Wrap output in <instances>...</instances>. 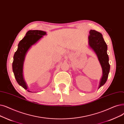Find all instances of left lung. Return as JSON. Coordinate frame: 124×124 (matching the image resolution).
I'll return each mask as SVG.
<instances>
[{"label": "left lung", "mask_w": 124, "mask_h": 124, "mask_svg": "<svg viewBox=\"0 0 124 124\" xmlns=\"http://www.w3.org/2000/svg\"><path fill=\"white\" fill-rule=\"evenodd\" d=\"M89 44L96 54L102 68L103 75L100 80V88L106 82L110 70L109 58L107 54V46L102 34L94 30L90 31Z\"/></svg>", "instance_id": "8db88e82"}]
</instances>
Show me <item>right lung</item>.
I'll list each match as a JSON object with an SVG mask.
<instances>
[{
  "label": "right lung",
  "mask_w": 124,
  "mask_h": 124,
  "mask_svg": "<svg viewBox=\"0 0 124 124\" xmlns=\"http://www.w3.org/2000/svg\"><path fill=\"white\" fill-rule=\"evenodd\" d=\"M46 34V32L41 30L28 31L24 38L19 42L18 49L14 54L13 70L15 77L18 84L25 90L27 89V87L23 77V66L26 54L32 45Z\"/></svg>",
  "instance_id": "add662e5"
}]
</instances>
